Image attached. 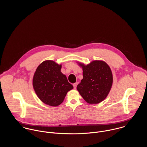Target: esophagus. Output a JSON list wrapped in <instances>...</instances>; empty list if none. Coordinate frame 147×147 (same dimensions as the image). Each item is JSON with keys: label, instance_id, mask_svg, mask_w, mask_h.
<instances>
[{"label": "esophagus", "instance_id": "34e87169", "mask_svg": "<svg viewBox=\"0 0 147 147\" xmlns=\"http://www.w3.org/2000/svg\"><path fill=\"white\" fill-rule=\"evenodd\" d=\"M77 85H78V83H74V84H73V85H74V89H76V86H77Z\"/></svg>", "mask_w": 147, "mask_h": 147}]
</instances>
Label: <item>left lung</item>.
<instances>
[{"label":"left lung","mask_w":147,"mask_h":147,"mask_svg":"<svg viewBox=\"0 0 147 147\" xmlns=\"http://www.w3.org/2000/svg\"><path fill=\"white\" fill-rule=\"evenodd\" d=\"M83 70V79L77 89L85 101L90 104H98L109 94L112 84L110 68L104 61H94L85 65L80 63Z\"/></svg>","instance_id":"obj_1"}]
</instances>
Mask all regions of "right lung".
I'll return each mask as SVG.
<instances>
[{"instance_id":"right-lung-1","label":"right lung","mask_w":147,"mask_h":147,"mask_svg":"<svg viewBox=\"0 0 147 147\" xmlns=\"http://www.w3.org/2000/svg\"><path fill=\"white\" fill-rule=\"evenodd\" d=\"M61 67L54 61H46L38 65L34 73V89L39 98L47 105H60L67 93L74 88L61 72Z\"/></svg>"}]
</instances>
